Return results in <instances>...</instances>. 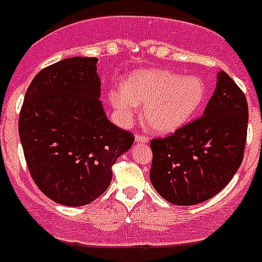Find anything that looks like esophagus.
Wrapping results in <instances>:
<instances>
[{"label": "esophagus", "instance_id": "esophagus-1", "mask_svg": "<svg viewBox=\"0 0 262 262\" xmlns=\"http://www.w3.org/2000/svg\"><path fill=\"white\" fill-rule=\"evenodd\" d=\"M148 137L146 134H141V133H136V141L138 143H147L148 142Z\"/></svg>", "mask_w": 262, "mask_h": 262}]
</instances>
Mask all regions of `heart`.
Segmentation results:
<instances>
[{
  "instance_id": "heart-1",
  "label": "heart",
  "mask_w": 262,
  "mask_h": 262,
  "mask_svg": "<svg viewBox=\"0 0 262 262\" xmlns=\"http://www.w3.org/2000/svg\"><path fill=\"white\" fill-rule=\"evenodd\" d=\"M204 98V85L195 76H180L165 70L143 71L132 76L125 86L112 88L110 103L121 123L136 115L145 103V120L158 133H170L186 124Z\"/></svg>"
}]
</instances>
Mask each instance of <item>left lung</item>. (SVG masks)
I'll use <instances>...</instances> for the list:
<instances>
[{
	"instance_id": "left-lung-1",
	"label": "left lung",
	"mask_w": 262,
	"mask_h": 262,
	"mask_svg": "<svg viewBox=\"0 0 262 262\" xmlns=\"http://www.w3.org/2000/svg\"><path fill=\"white\" fill-rule=\"evenodd\" d=\"M248 104L226 72H220L204 114L164 138L151 139L150 180L177 205L211 199L241 167L247 141Z\"/></svg>"
}]
</instances>
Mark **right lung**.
<instances>
[{
  "label": "right lung",
  "mask_w": 262,
  "mask_h": 262,
  "mask_svg": "<svg viewBox=\"0 0 262 262\" xmlns=\"http://www.w3.org/2000/svg\"><path fill=\"white\" fill-rule=\"evenodd\" d=\"M97 58H67L41 70L24 95L19 136L29 174L48 198L68 207L92 203L134 136L107 119Z\"/></svg>",
  "instance_id": "obj_1"
}]
</instances>
